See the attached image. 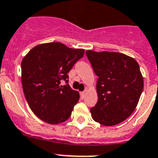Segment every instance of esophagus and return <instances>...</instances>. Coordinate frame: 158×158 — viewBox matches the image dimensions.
<instances>
[{"mask_svg": "<svg viewBox=\"0 0 158 158\" xmlns=\"http://www.w3.org/2000/svg\"><path fill=\"white\" fill-rule=\"evenodd\" d=\"M85 94H86V92H85V91H82V92H81V98H82V99H83V98H84Z\"/></svg>", "mask_w": 158, "mask_h": 158, "instance_id": "34e87169", "label": "esophagus"}]
</instances>
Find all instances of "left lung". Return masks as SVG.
Here are the masks:
<instances>
[{"label": "left lung", "instance_id": "left-lung-1", "mask_svg": "<svg viewBox=\"0 0 158 158\" xmlns=\"http://www.w3.org/2000/svg\"><path fill=\"white\" fill-rule=\"evenodd\" d=\"M97 81L98 102L90 109L94 120L113 126L131 115L143 89V77L134 58L115 52L86 51Z\"/></svg>", "mask_w": 158, "mask_h": 158}]
</instances>
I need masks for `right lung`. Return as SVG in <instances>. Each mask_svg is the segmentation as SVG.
<instances>
[{
	"label": "right lung",
	"instance_id": "obj_1",
	"mask_svg": "<svg viewBox=\"0 0 158 158\" xmlns=\"http://www.w3.org/2000/svg\"><path fill=\"white\" fill-rule=\"evenodd\" d=\"M84 55L60 42L36 45L21 63L23 89L30 108L43 121L57 124L70 117L79 94L70 87L68 73ZM64 80L65 85H61Z\"/></svg>",
	"mask_w": 158,
	"mask_h": 158
}]
</instances>
